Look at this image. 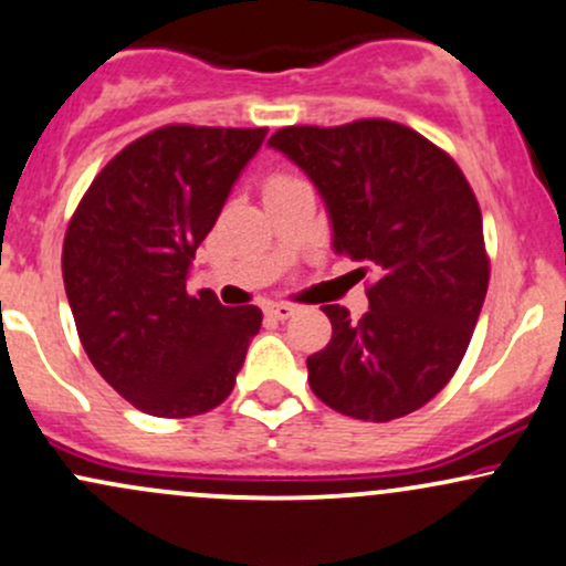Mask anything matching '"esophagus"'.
<instances>
[{
	"instance_id": "34e87169",
	"label": "esophagus",
	"mask_w": 566,
	"mask_h": 566,
	"mask_svg": "<svg viewBox=\"0 0 566 566\" xmlns=\"http://www.w3.org/2000/svg\"><path fill=\"white\" fill-rule=\"evenodd\" d=\"M265 314L271 316V319H290L292 314H295V305L290 303H269L265 305Z\"/></svg>"
}]
</instances>
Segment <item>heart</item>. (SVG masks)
Segmentation results:
<instances>
[{
	"instance_id": "b5f03b06",
	"label": "heart",
	"mask_w": 566,
	"mask_h": 566,
	"mask_svg": "<svg viewBox=\"0 0 566 566\" xmlns=\"http://www.w3.org/2000/svg\"><path fill=\"white\" fill-rule=\"evenodd\" d=\"M287 180H292V178H284V175H276V178H271L269 184H265V188H274V186H282V184H287Z\"/></svg>"
}]
</instances>
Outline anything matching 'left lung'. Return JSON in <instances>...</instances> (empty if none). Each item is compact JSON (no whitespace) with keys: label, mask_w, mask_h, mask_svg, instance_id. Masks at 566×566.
Returning a JSON list of instances; mask_svg holds the SVG:
<instances>
[{"label":"left lung","mask_w":566,"mask_h":566,"mask_svg":"<svg viewBox=\"0 0 566 566\" xmlns=\"http://www.w3.org/2000/svg\"><path fill=\"white\" fill-rule=\"evenodd\" d=\"M269 143L319 188L335 252L373 274L359 322L322 305L333 340L305 361L311 391L356 420L405 418L450 382L482 311L490 255L476 193L450 154L391 119L282 127Z\"/></svg>","instance_id":"obj_1"}]
</instances>
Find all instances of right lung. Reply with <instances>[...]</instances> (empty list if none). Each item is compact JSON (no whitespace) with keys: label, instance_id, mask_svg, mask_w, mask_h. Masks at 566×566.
I'll return each instance as SVG.
<instances>
[{"label":"right lung","instance_id":"right-lung-1","mask_svg":"<svg viewBox=\"0 0 566 566\" xmlns=\"http://www.w3.org/2000/svg\"><path fill=\"white\" fill-rule=\"evenodd\" d=\"M269 129L165 125L95 175L63 239V284L101 378L140 412L191 418L229 399L258 305L186 290L188 265Z\"/></svg>","mask_w":566,"mask_h":566}]
</instances>
